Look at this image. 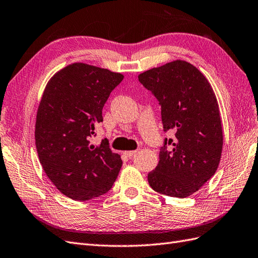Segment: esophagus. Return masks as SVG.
I'll use <instances>...</instances> for the list:
<instances>
[{
	"mask_svg": "<svg viewBox=\"0 0 258 258\" xmlns=\"http://www.w3.org/2000/svg\"><path fill=\"white\" fill-rule=\"evenodd\" d=\"M138 151H128V152H123V154L127 157H132L135 154H137Z\"/></svg>",
	"mask_w": 258,
	"mask_h": 258,
	"instance_id": "1",
	"label": "esophagus"
}]
</instances>
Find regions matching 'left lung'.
<instances>
[{
  "mask_svg": "<svg viewBox=\"0 0 258 258\" xmlns=\"http://www.w3.org/2000/svg\"><path fill=\"white\" fill-rule=\"evenodd\" d=\"M138 78L161 105L164 131L173 134L164 139L149 183L165 196L190 197L220 162L224 136L217 99L204 75L184 60L152 68Z\"/></svg>",
  "mask_w": 258,
  "mask_h": 258,
  "instance_id": "1",
  "label": "left lung"
}]
</instances>
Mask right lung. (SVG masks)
I'll list each match as a JSON object with an SVG mask.
<instances>
[{
    "label": "right lung",
    "instance_id": "add662e5",
    "mask_svg": "<svg viewBox=\"0 0 258 258\" xmlns=\"http://www.w3.org/2000/svg\"><path fill=\"white\" fill-rule=\"evenodd\" d=\"M123 76L75 62L48 81L38 108L36 146L46 176L69 199L87 201L108 192L122 161L106 140L91 144L102 109Z\"/></svg>",
    "mask_w": 258,
    "mask_h": 258
}]
</instances>
